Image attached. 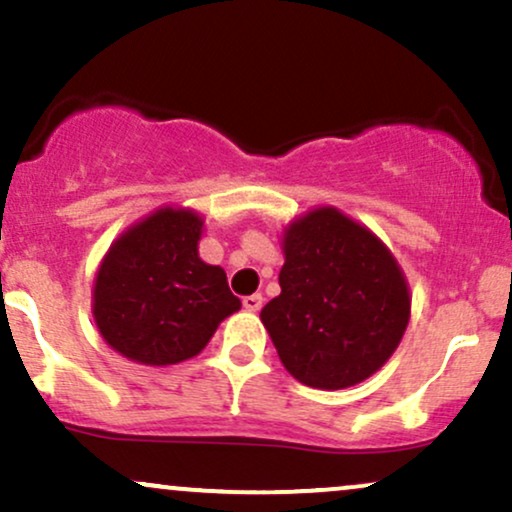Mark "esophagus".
I'll use <instances>...</instances> for the list:
<instances>
[{
  "instance_id": "esophagus-1",
  "label": "esophagus",
  "mask_w": 512,
  "mask_h": 512,
  "mask_svg": "<svg viewBox=\"0 0 512 512\" xmlns=\"http://www.w3.org/2000/svg\"><path fill=\"white\" fill-rule=\"evenodd\" d=\"M261 306H263L261 294H249V297H244V309L246 311H258Z\"/></svg>"
}]
</instances>
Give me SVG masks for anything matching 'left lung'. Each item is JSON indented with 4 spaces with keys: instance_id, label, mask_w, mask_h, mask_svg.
Returning <instances> with one entry per match:
<instances>
[{
    "instance_id": "obj_1",
    "label": "left lung",
    "mask_w": 512,
    "mask_h": 512,
    "mask_svg": "<svg viewBox=\"0 0 512 512\" xmlns=\"http://www.w3.org/2000/svg\"><path fill=\"white\" fill-rule=\"evenodd\" d=\"M282 251V292L261 321L285 369L321 390L376 374L410 323V287L388 246L338 208H316L287 227Z\"/></svg>"
}]
</instances>
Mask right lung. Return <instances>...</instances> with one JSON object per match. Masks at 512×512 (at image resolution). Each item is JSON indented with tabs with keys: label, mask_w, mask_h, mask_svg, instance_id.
<instances>
[{
	"label": "right lung",
	"mask_w": 512,
	"mask_h": 512,
	"mask_svg": "<svg viewBox=\"0 0 512 512\" xmlns=\"http://www.w3.org/2000/svg\"><path fill=\"white\" fill-rule=\"evenodd\" d=\"M203 218L160 208L102 258L93 287L95 326L112 350L146 366L196 357L220 321L242 309L220 266L198 256Z\"/></svg>",
	"instance_id": "1"
}]
</instances>
